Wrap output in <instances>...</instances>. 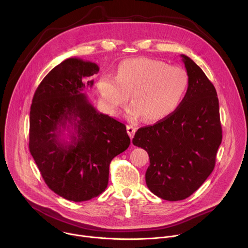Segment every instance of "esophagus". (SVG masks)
I'll return each instance as SVG.
<instances>
[{
    "label": "esophagus",
    "instance_id": "esophagus-1",
    "mask_svg": "<svg viewBox=\"0 0 248 248\" xmlns=\"http://www.w3.org/2000/svg\"><path fill=\"white\" fill-rule=\"evenodd\" d=\"M126 130H127V133H128L129 137H130V138H133L134 133H135V131H136V128H135L134 126L128 124V125H126Z\"/></svg>",
    "mask_w": 248,
    "mask_h": 248
}]
</instances>
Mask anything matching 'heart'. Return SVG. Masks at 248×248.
<instances>
[{
  "instance_id": "b5f03b06",
  "label": "heart",
  "mask_w": 248,
  "mask_h": 248,
  "mask_svg": "<svg viewBox=\"0 0 248 248\" xmlns=\"http://www.w3.org/2000/svg\"><path fill=\"white\" fill-rule=\"evenodd\" d=\"M189 85L186 70L168 62L138 58L123 61L116 77L103 74L97 81V90L103 104L117 112L127 101L131 120L144 116L155 122L170 115L182 103Z\"/></svg>"
}]
</instances>
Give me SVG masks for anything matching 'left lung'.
<instances>
[{"instance_id": "8db88e82", "label": "left lung", "mask_w": 248, "mask_h": 248, "mask_svg": "<svg viewBox=\"0 0 248 248\" xmlns=\"http://www.w3.org/2000/svg\"><path fill=\"white\" fill-rule=\"evenodd\" d=\"M182 58L189 77L182 103L155 124L138 128L132 139L149 155L148 188L169 201L186 199L203 185L214 170L223 136L213 83L190 58Z\"/></svg>"}]
</instances>
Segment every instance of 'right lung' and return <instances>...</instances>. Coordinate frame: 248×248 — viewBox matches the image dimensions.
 Returning <instances> with one entry per match:
<instances>
[{"label":"right lung","mask_w":248,"mask_h":248,"mask_svg":"<svg viewBox=\"0 0 248 248\" xmlns=\"http://www.w3.org/2000/svg\"><path fill=\"white\" fill-rule=\"evenodd\" d=\"M99 72L95 62L69 58L55 66L34 93L29 150L48 187L75 202L90 200L108 186L111 161L130 139L124 124L99 113L82 93ZM72 127L69 143L59 136Z\"/></svg>","instance_id":"add662e5"}]
</instances>
